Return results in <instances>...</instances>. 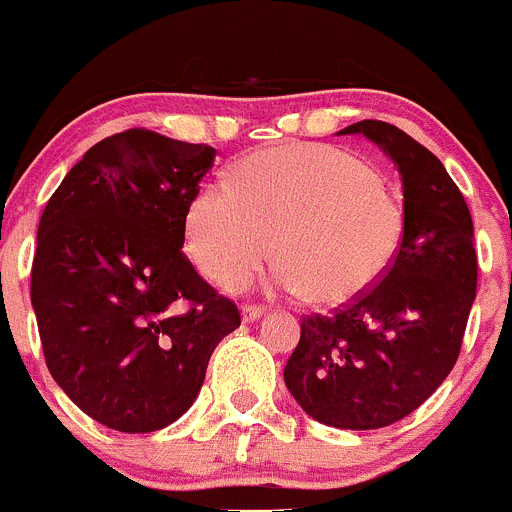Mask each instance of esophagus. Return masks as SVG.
Masks as SVG:
<instances>
[{"label": "esophagus", "mask_w": 512, "mask_h": 512, "mask_svg": "<svg viewBox=\"0 0 512 512\" xmlns=\"http://www.w3.org/2000/svg\"><path fill=\"white\" fill-rule=\"evenodd\" d=\"M262 314H265V307H260V304H245V307H242V319H245V322H255Z\"/></svg>", "instance_id": "obj_1"}]
</instances>
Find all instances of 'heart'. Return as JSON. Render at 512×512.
I'll use <instances>...</instances> for the list:
<instances>
[{"instance_id":"b5f03b06","label":"heart","mask_w":512,"mask_h":512,"mask_svg":"<svg viewBox=\"0 0 512 512\" xmlns=\"http://www.w3.org/2000/svg\"><path fill=\"white\" fill-rule=\"evenodd\" d=\"M404 198L352 153L282 146L245 158L232 180L203 185L185 215V247L220 287L245 285L272 255L287 292L342 304L399 257Z\"/></svg>"}]
</instances>
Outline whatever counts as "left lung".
Masks as SVG:
<instances>
[{
  "mask_svg": "<svg viewBox=\"0 0 512 512\" xmlns=\"http://www.w3.org/2000/svg\"><path fill=\"white\" fill-rule=\"evenodd\" d=\"M401 173L406 235L391 270L332 314H307L285 366L314 421L371 431L401 421L443 384L461 354L478 285L473 220L443 163L409 133L359 121Z\"/></svg>",
  "mask_w": 512,
  "mask_h": 512,
  "instance_id": "obj_1",
  "label": "left lung"
}]
</instances>
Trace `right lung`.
Wrapping results in <instances>:
<instances>
[{"mask_svg":"<svg viewBox=\"0 0 512 512\" xmlns=\"http://www.w3.org/2000/svg\"><path fill=\"white\" fill-rule=\"evenodd\" d=\"M215 148L128 128L66 173L36 232L32 307L56 384L113 431L151 433L193 406L235 302L183 255Z\"/></svg>","mask_w":512,"mask_h":512,"instance_id":"add662e5","label":"right lung"}]
</instances>
